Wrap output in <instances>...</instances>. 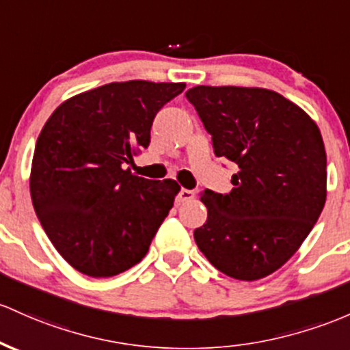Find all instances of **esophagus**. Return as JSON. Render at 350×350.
I'll return each instance as SVG.
<instances>
[{"label": "esophagus", "instance_id": "esophagus-1", "mask_svg": "<svg viewBox=\"0 0 350 350\" xmlns=\"http://www.w3.org/2000/svg\"><path fill=\"white\" fill-rule=\"evenodd\" d=\"M191 199H194V191H191V189H183L179 191V194H178V198H176V201L179 202V204H181V202H187V201H191Z\"/></svg>", "mask_w": 350, "mask_h": 350}]
</instances>
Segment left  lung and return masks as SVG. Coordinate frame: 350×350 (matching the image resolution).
I'll list each match as a JSON object with an SVG mask.
<instances>
[{"instance_id":"8db88e82","label":"left lung","mask_w":350,"mask_h":350,"mask_svg":"<svg viewBox=\"0 0 350 350\" xmlns=\"http://www.w3.org/2000/svg\"><path fill=\"white\" fill-rule=\"evenodd\" d=\"M214 152L237 164L229 194L206 189L199 251L222 274L257 281L282 267L312 231L327 196V159L316 122L264 88L196 86L186 93Z\"/></svg>"}]
</instances>
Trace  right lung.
<instances>
[{
    "label": "right lung",
    "mask_w": 350,
    "mask_h": 350,
    "mask_svg": "<svg viewBox=\"0 0 350 350\" xmlns=\"http://www.w3.org/2000/svg\"><path fill=\"white\" fill-rule=\"evenodd\" d=\"M184 83L134 79L76 94L56 107L34 148L33 207L56 251L90 278L136 266L174 204V179L124 169L148 148L152 119Z\"/></svg>",
    "instance_id": "add662e5"
}]
</instances>
